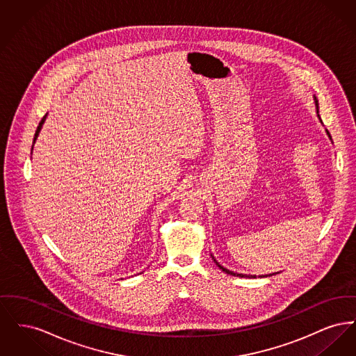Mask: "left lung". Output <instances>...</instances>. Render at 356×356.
<instances>
[{
  "mask_svg": "<svg viewBox=\"0 0 356 356\" xmlns=\"http://www.w3.org/2000/svg\"><path fill=\"white\" fill-rule=\"evenodd\" d=\"M314 102H315V106H316V115H318V119L321 120V122H322V119H321V116H319V104H318V99H316V96H314ZM325 132H327V135L330 137V140L332 141V138H331V135H330V132L325 129ZM212 256V259H213V261L216 263V266L220 268L221 271L225 272V273H228V275H232V276H237V277H250V279H254L256 277V275H244V273H237V272L229 271V270H227V268H224L222 266H221L220 263L213 257V254H211ZM277 272H275V273H270V275H259V277H267V276H272V275H276Z\"/></svg>",
  "mask_w": 356,
  "mask_h": 356,
  "instance_id": "obj_1",
  "label": "left lung"
}]
</instances>
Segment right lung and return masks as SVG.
I'll return each mask as SVG.
<instances>
[{
  "label": "right lung",
  "mask_w": 356,
  "mask_h": 356,
  "mask_svg": "<svg viewBox=\"0 0 356 356\" xmlns=\"http://www.w3.org/2000/svg\"><path fill=\"white\" fill-rule=\"evenodd\" d=\"M47 116H48V113L42 118V120L40 121V124H38V127H37V131H35V134H34V138H33V145L34 143H35V140H37V137H38V135H40V131H41V128H42V125H44V122H45V120H47ZM33 145H32V151H33Z\"/></svg>",
  "instance_id": "add662e5"
}]
</instances>
